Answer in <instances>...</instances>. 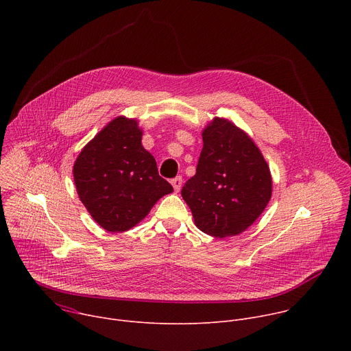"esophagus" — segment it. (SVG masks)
Here are the masks:
<instances>
[{"mask_svg":"<svg viewBox=\"0 0 351 351\" xmlns=\"http://www.w3.org/2000/svg\"><path fill=\"white\" fill-rule=\"evenodd\" d=\"M171 183H172V186H173V189H175V191L178 193V191H180V189H182V183H183V180H182V178L180 176H176L175 179H172L171 180Z\"/></svg>","mask_w":351,"mask_h":351,"instance_id":"1","label":"esophagus"}]
</instances>
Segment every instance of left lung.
<instances>
[{
    "instance_id": "1",
    "label": "left lung",
    "mask_w": 351,
    "mask_h": 351,
    "mask_svg": "<svg viewBox=\"0 0 351 351\" xmlns=\"http://www.w3.org/2000/svg\"><path fill=\"white\" fill-rule=\"evenodd\" d=\"M203 143L182 197L202 232L219 239L240 234L269 203V167L252 137L228 119L214 118L203 130Z\"/></svg>"
}]
</instances>
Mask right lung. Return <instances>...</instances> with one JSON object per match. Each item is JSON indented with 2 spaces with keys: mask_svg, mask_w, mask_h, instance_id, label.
<instances>
[{
  "mask_svg": "<svg viewBox=\"0 0 351 351\" xmlns=\"http://www.w3.org/2000/svg\"><path fill=\"white\" fill-rule=\"evenodd\" d=\"M136 119L118 117L88 141L73 165L80 202L108 232H126L173 187L141 144Z\"/></svg>",
  "mask_w": 351,
  "mask_h": 351,
  "instance_id": "1",
  "label": "right lung"
}]
</instances>
